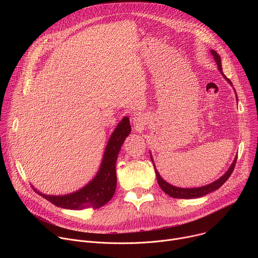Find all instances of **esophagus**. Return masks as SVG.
Listing matches in <instances>:
<instances>
[{
  "instance_id": "1",
  "label": "esophagus",
  "mask_w": 258,
  "mask_h": 258,
  "mask_svg": "<svg viewBox=\"0 0 258 258\" xmlns=\"http://www.w3.org/2000/svg\"><path fill=\"white\" fill-rule=\"evenodd\" d=\"M133 122H134V124H135V125H137V126H141V125L143 124L142 116H141V115H139V114L135 115V116L133 117Z\"/></svg>"
}]
</instances>
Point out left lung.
<instances>
[{
  "mask_svg": "<svg viewBox=\"0 0 258 258\" xmlns=\"http://www.w3.org/2000/svg\"><path fill=\"white\" fill-rule=\"evenodd\" d=\"M210 53L212 54L217 66H218V69L220 71V73L224 76V78L229 82L230 85H232V82L224 75L223 72V67H222V60H220V56L214 51V50H211ZM233 86V85H232ZM236 92V91H235ZM151 159H152V155H150ZM236 161H237V156L235 157L233 163L231 164L230 168L227 170V172L223 175L220 176L218 179H216L215 181L209 183V185H206V186H203V187H200V188H178V187H174L172 185H170V183H168L167 181H165L159 174V172L157 171L155 165H154V168H155V172H156V176H157V181H158V185L160 186L161 190L166 193L168 196L172 197V198H177V199H193V198H199V197H202V196H205L215 190H217L218 188L222 187L224 183L228 180V178L231 176L234 168H235V165H236ZM152 162H153V159H152Z\"/></svg>",
  "mask_w": 258,
  "mask_h": 258,
  "instance_id": "8db88e82",
  "label": "left lung"
}]
</instances>
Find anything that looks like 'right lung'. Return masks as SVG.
<instances>
[{"mask_svg": "<svg viewBox=\"0 0 258 258\" xmlns=\"http://www.w3.org/2000/svg\"><path fill=\"white\" fill-rule=\"evenodd\" d=\"M130 133V119L125 116L117 124L107 143L102 163L96 176L81 190L62 196L46 195L32 187L33 190L54 205L65 209L81 210L102 207L114 195L117 182L115 164L121 146Z\"/></svg>", "mask_w": 258, "mask_h": 258, "instance_id": "obj_1", "label": "right lung"}]
</instances>
